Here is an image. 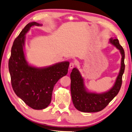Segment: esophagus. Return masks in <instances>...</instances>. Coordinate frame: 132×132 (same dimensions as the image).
<instances>
[{
  "mask_svg": "<svg viewBox=\"0 0 132 132\" xmlns=\"http://www.w3.org/2000/svg\"><path fill=\"white\" fill-rule=\"evenodd\" d=\"M75 65H76L75 63H74V62H70V64H69V68H70V69H72L75 66Z\"/></svg>",
  "mask_w": 132,
  "mask_h": 132,
  "instance_id": "34e87169",
  "label": "esophagus"
}]
</instances>
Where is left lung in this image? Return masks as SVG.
<instances>
[{"mask_svg":"<svg viewBox=\"0 0 132 132\" xmlns=\"http://www.w3.org/2000/svg\"><path fill=\"white\" fill-rule=\"evenodd\" d=\"M110 43L116 46L122 55L121 67L115 85L108 92L97 94L88 92L85 90L84 80L77 69L74 68L70 74L71 94L74 107L84 112H95L102 111L116 96L122 83V75L125 71V51L117 39H111Z\"/></svg>","mask_w":132,"mask_h":132,"instance_id":"obj_1","label":"left lung"}]
</instances>
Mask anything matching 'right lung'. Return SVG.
<instances>
[{
  "mask_svg": "<svg viewBox=\"0 0 132 132\" xmlns=\"http://www.w3.org/2000/svg\"><path fill=\"white\" fill-rule=\"evenodd\" d=\"M34 25H41L36 22L29 23L14 40L9 61V69L12 87L17 96L33 109L42 110L51 103L55 84L68 74L69 62H63L42 69L28 65L23 47L25 35Z\"/></svg>",
  "mask_w": 132,
  "mask_h": 132,
  "instance_id": "right-lung-1",
  "label": "right lung"
}]
</instances>
